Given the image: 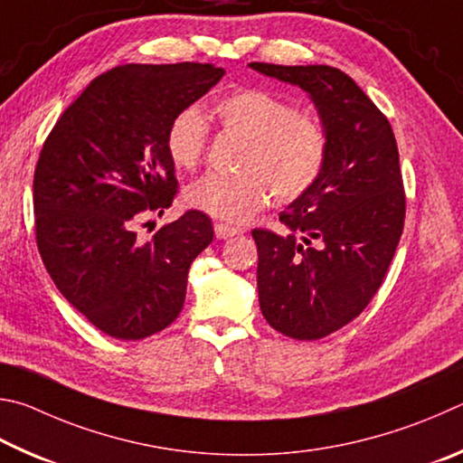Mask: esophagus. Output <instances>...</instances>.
Wrapping results in <instances>:
<instances>
[{
	"label": "esophagus",
	"mask_w": 463,
	"mask_h": 463,
	"mask_svg": "<svg viewBox=\"0 0 463 463\" xmlns=\"http://www.w3.org/2000/svg\"><path fill=\"white\" fill-rule=\"evenodd\" d=\"M213 230H215V236H217L219 240H227V238L240 236V233H241V232L238 230V227L227 225V223H215Z\"/></svg>",
	"instance_id": "1"
}]
</instances>
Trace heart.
Wrapping results in <instances>:
<instances>
[{
    "instance_id": "obj_1",
    "label": "heart",
    "mask_w": 463,
    "mask_h": 463,
    "mask_svg": "<svg viewBox=\"0 0 463 463\" xmlns=\"http://www.w3.org/2000/svg\"><path fill=\"white\" fill-rule=\"evenodd\" d=\"M213 113L227 132L246 137L236 175L207 173L184 191L186 205L240 223L270 201L301 197L319 181L327 162V134L319 119L295 111L264 89H236L219 97ZM209 126L197 108L178 111L166 129V152L181 170H193L207 148Z\"/></svg>"
}]
</instances>
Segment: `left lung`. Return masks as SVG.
<instances>
[{"label": "left lung", "instance_id": "left-lung-1", "mask_svg": "<svg viewBox=\"0 0 463 463\" xmlns=\"http://www.w3.org/2000/svg\"><path fill=\"white\" fill-rule=\"evenodd\" d=\"M248 67L301 87L327 134L319 181L279 217L287 233L252 232L264 319L287 337L321 339L366 309L392 262L404 225L399 148L383 111L339 69Z\"/></svg>", "mask_w": 463, "mask_h": 463}]
</instances>
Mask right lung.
<instances>
[{
    "mask_svg": "<svg viewBox=\"0 0 463 463\" xmlns=\"http://www.w3.org/2000/svg\"><path fill=\"white\" fill-rule=\"evenodd\" d=\"M225 75L215 64H124L91 80L46 137L34 173L36 241L62 297L116 339H144L183 309L191 262L213 241L186 211L140 241L176 193L166 129Z\"/></svg>",
    "mask_w": 463,
    "mask_h": 463,
    "instance_id": "obj_1",
    "label": "right lung"
}]
</instances>
